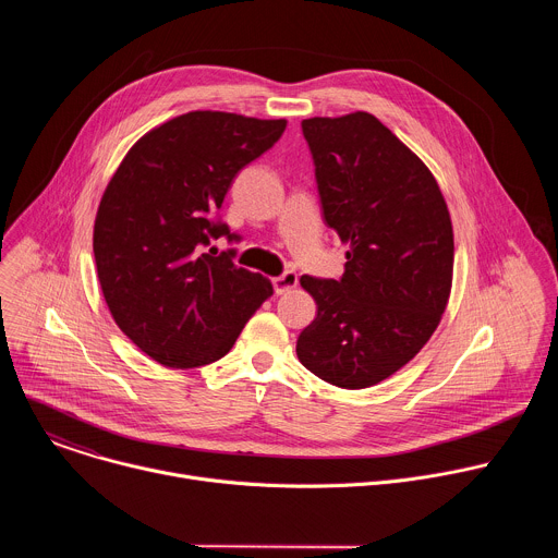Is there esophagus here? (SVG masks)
I'll return each instance as SVG.
<instances>
[{"mask_svg":"<svg viewBox=\"0 0 558 558\" xmlns=\"http://www.w3.org/2000/svg\"><path fill=\"white\" fill-rule=\"evenodd\" d=\"M295 287H298V274H295V271H284L282 276L274 278V289H276L278 295L289 293V291L295 289Z\"/></svg>","mask_w":558,"mask_h":558,"instance_id":"1","label":"esophagus"}]
</instances>
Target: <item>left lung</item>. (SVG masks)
Listing matches in <instances>:
<instances>
[{"label":"left lung","instance_id":"1","mask_svg":"<svg viewBox=\"0 0 558 558\" xmlns=\"http://www.w3.org/2000/svg\"><path fill=\"white\" fill-rule=\"evenodd\" d=\"M325 220L349 245L340 280L302 276L317 304L295 353L340 388H368L409 364L446 311L454 241L422 158L368 112L302 121Z\"/></svg>","mask_w":558,"mask_h":558}]
</instances>
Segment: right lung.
I'll return each instance as SVG.
<instances>
[{
	"instance_id": "add662e5",
	"label": "right lung",
	"mask_w": 558,
	"mask_h": 558,
	"mask_svg": "<svg viewBox=\"0 0 558 558\" xmlns=\"http://www.w3.org/2000/svg\"><path fill=\"white\" fill-rule=\"evenodd\" d=\"M284 119L194 110L143 134L112 174L95 218L99 284L117 327L154 362L196 368L229 353L274 295L269 278L205 250L227 235L214 220L247 163Z\"/></svg>"
}]
</instances>
